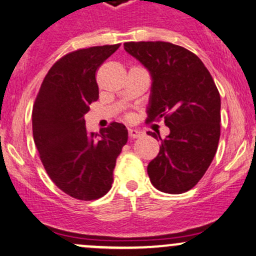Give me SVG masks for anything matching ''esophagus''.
Returning a JSON list of instances; mask_svg holds the SVG:
<instances>
[{
  "label": "esophagus",
  "instance_id": "obj_1",
  "mask_svg": "<svg viewBox=\"0 0 256 256\" xmlns=\"http://www.w3.org/2000/svg\"><path fill=\"white\" fill-rule=\"evenodd\" d=\"M128 133H129V136H130L132 139H136V138H140V136H144V133L138 130V129H129Z\"/></svg>",
  "mask_w": 256,
  "mask_h": 256
}]
</instances>
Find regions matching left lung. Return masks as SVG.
<instances>
[{"instance_id": "left-lung-1", "label": "left lung", "mask_w": 256, "mask_h": 256, "mask_svg": "<svg viewBox=\"0 0 256 256\" xmlns=\"http://www.w3.org/2000/svg\"><path fill=\"white\" fill-rule=\"evenodd\" d=\"M124 50L150 72L146 122L164 118L170 134L160 139V152L148 164L158 190L188 192L214 160L220 140L221 98L202 60L182 46L164 41L126 42Z\"/></svg>"}]
</instances>
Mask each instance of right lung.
Segmentation results:
<instances>
[{
  "label": "right lung",
  "instance_id": "obj_1",
  "mask_svg": "<svg viewBox=\"0 0 256 256\" xmlns=\"http://www.w3.org/2000/svg\"><path fill=\"white\" fill-rule=\"evenodd\" d=\"M82 48L50 68L32 107V136L52 182L79 200H95L111 189L118 155L128 140L122 123L89 133L84 114L98 98L95 74L120 48Z\"/></svg>",
  "mask_w": 256,
  "mask_h": 256
}]
</instances>
